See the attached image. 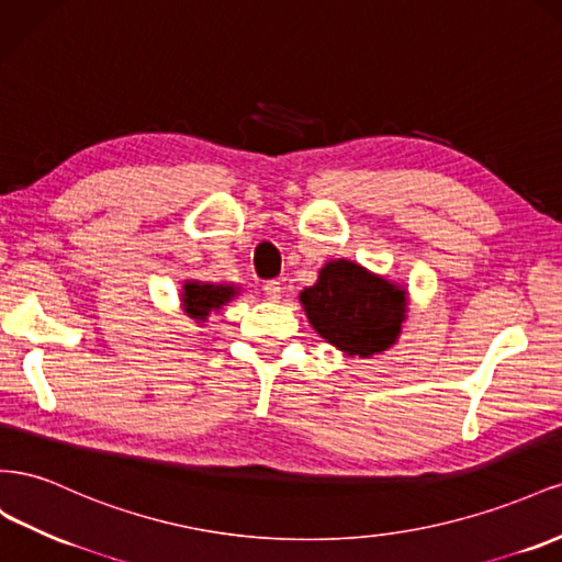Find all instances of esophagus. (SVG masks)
Listing matches in <instances>:
<instances>
[{
    "mask_svg": "<svg viewBox=\"0 0 562 562\" xmlns=\"http://www.w3.org/2000/svg\"><path fill=\"white\" fill-rule=\"evenodd\" d=\"M263 294H266V299H270V301H278V299H280V294H282V286H280V282H278V280H270V282H266V284H263Z\"/></svg>",
    "mask_w": 562,
    "mask_h": 562,
    "instance_id": "1",
    "label": "esophagus"
}]
</instances>
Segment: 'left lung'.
<instances>
[{"label":"left lung","mask_w":562,"mask_h":562,"mask_svg":"<svg viewBox=\"0 0 562 562\" xmlns=\"http://www.w3.org/2000/svg\"><path fill=\"white\" fill-rule=\"evenodd\" d=\"M301 303L323 339L360 358L393 346L407 311L403 290L344 259L319 270Z\"/></svg>","instance_id":"left-lung-1"}]
</instances>
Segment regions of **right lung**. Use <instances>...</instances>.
I'll use <instances>...</instances> for the list:
<instances>
[{
  "instance_id": "right-lung-1",
  "label": "right lung",
  "mask_w": 562,
  "mask_h": 562,
  "mask_svg": "<svg viewBox=\"0 0 562 562\" xmlns=\"http://www.w3.org/2000/svg\"><path fill=\"white\" fill-rule=\"evenodd\" d=\"M235 296V286L223 284H200L188 282L183 286V303L186 313L195 319H204L212 308H221L223 303H228Z\"/></svg>"
}]
</instances>
